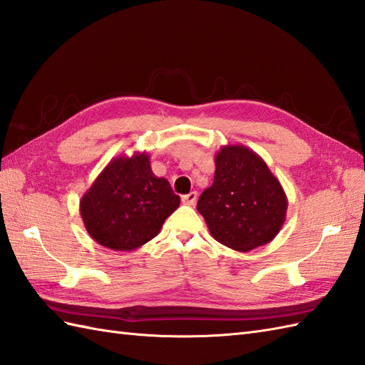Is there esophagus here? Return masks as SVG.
I'll return each mask as SVG.
<instances>
[{
  "label": "esophagus",
  "mask_w": 365,
  "mask_h": 365,
  "mask_svg": "<svg viewBox=\"0 0 365 365\" xmlns=\"http://www.w3.org/2000/svg\"><path fill=\"white\" fill-rule=\"evenodd\" d=\"M197 200V192L192 191L190 194H185V196H182V202L185 203V205H194Z\"/></svg>",
  "instance_id": "1"
}]
</instances>
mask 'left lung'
<instances>
[{
    "label": "left lung",
    "instance_id": "1",
    "mask_svg": "<svg viewBox=\"0 0 365 365\" xmlns=\"http://www.w3.org/2000/svg\"><path fill=\"white\" fill-rule=\"evenodd\" d=\"M215 163L213 185L197 200L211 236L236 252L272 241L286 221L287 197L264 160L242 144H227Z\"/></svg>",
    "mask_w": 365,
    "mask_h": 365
}]
</instances>
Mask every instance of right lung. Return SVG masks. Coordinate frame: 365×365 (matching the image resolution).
<instances>
[{
  "label": "right lung",
  "mask_w": 365,
  "mask_h": 365,
  "mask_svg": "<svg viewBox=\"0 0 365 365\" xmlns=\"http://www.w3.org/2000/svg\"><path fill=\"white\" fill-rule=\"evenodd\" d=\"M179 205L169 182L152 173L146 152H135L110 160L82 196L79 210L98 244L130 252L155 238Z\"/></svg>",
  "instance_id": "obj_1"
}]
</instances>
